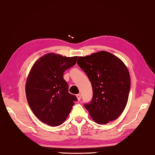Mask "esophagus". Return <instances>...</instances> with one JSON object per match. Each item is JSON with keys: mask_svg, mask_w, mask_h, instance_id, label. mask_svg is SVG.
Segmentation results:
<instances>
[{"mask_svg": "<svg viewBox=\"0 0 155 155\" xmlns=\"http://www.w3.org/2000/svg\"><path fill=\"white\" fill-rule=\"evenodd\" d=\"M76 97H77V98H78V100H80V99H81V94H77Z\"/></svg>", "mask_w": 155, "mask_h": 155, "instance_id": "obj_1", "label": "esophagus"}]
</instances>
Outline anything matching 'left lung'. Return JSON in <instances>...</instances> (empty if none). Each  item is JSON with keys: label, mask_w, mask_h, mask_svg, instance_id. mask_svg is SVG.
Here are the masks:
<instances>
[{"label": "left lung", "mask_w": 155, "mask_h": 155, "mask_svg": "<svg viewBox=\"0 0 155 155\" xmlns=\"http://www.w3.org/2000/svg\"><path fill=\"white\" fill-rule=\"evenodd\" d=\"M78 58V65L92 86V100L85 104L91 118L100 124L117 119L127 104L130 89L127 67L118 57L105 51Z\"/></svg>", "instance_id": "obj_1"}]
</instances>
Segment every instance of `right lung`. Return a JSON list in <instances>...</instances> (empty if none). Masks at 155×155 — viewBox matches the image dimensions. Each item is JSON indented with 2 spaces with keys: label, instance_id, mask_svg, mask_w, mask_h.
Instances as JSON below:
<instances>
[{
  "label": "right lung",
  "instance_id": "obj_1",
  "mask_svg": "<svg viewBox=\"0 0 155 155\" xmlns=\"http://www.w3.org/2000/svg\"><path fill=\"white\" fill-rule=\"evenodd\" d=\"M77 56L68 58L49 53L35 62L28 75L25 92L36 117L47 125L63 124L77 97L68 92L64 73L76 64Z\"/></svg>",
  "mask_w": 155,
  "mask_h": 155
}]
</instances>
